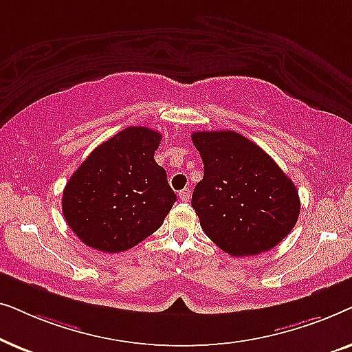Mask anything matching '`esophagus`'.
I'll return each instance as SVG.
<instances>
[{"instance_id":"34e87169","label":"esophagus","mask_w":352,"mask_h":352,"mask_svg":"<svg viewBox=\"0 0 352 352\" xmlns=\"http://www.w3.org/2000/svg\"><path fill=\"white\" fill-rule=\"evenodd\" d=\"M179 199L182 200V201H187L190 199V189L189 187H186V189H182L181 192H179Z\"/></svg>"}]
</instances>
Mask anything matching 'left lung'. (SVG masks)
I'll list each match as a JSON object with an SVG mask.
<instances>
[{
  "instance_id": "left-lung-1",
  "label": "left lung",
  "mask_w": 352,
  "mask_h": 352,
  "mask_svg": "<svg viewBox=\"0 0 352 352\" xmlns=\"http://www.w3.org/2000/svg\"><path fill=\"white\" fill-rule=\"evenodd\" d=\"M204 162L192 206L208 239L230 256H254L280 243L300 216L293 181L261 147L235 131H197Z\"/></svg>"
}]
</instances>
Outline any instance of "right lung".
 Returning a JSON list of instances; mask_svg holds the SVG:
<instances>
[{
    "mask_svg": "<svg viewBox=\"0 0 352 352\" xmlns=\"http://www.w3.org/2000/svg\"><path fill=\"white\" fill-rule=\"evenodd\" d=\"M160 141L158 131L129 126L96 147L72 175L62 211L85 245L120 253L163 224L176 194L153 158Z\"/></svg>",
    "mask_w": 352,
    "mask_h": 352,
    "instance_id": "add662e5",
    "label": "right lung"
}]
</instances>
